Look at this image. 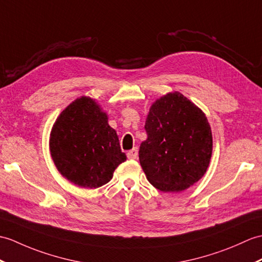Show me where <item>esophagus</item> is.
<instances>
[{
  "label": "esophagus",
  "instance_id": "obj_1",
  "mask_svg": "<svg viewBox=\"0 0 262 262\" xmlns=\"http://www.w3.org/2000/svg\"><path fill=\"white\" fill-rule=\"evenodd\" d=\"M127 157H128L129 160H136L138 157V149L137 147H134L133 149L128 150V153H127Z\"/></svg>",
  "mask_w": 262,
  "mask_h": 262
}]
</instances>
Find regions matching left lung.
I'll list each match as a JSON object with an SVG mask.
<instances>
[{
	"label": "left lung",
	"mask_w": 262,
	"mask_h": 262,
	"mask_svg": "<svg viewBox=\"0 0 262 262\" xmlns=\"http://www.w3.org/2000/svg\"><path fill=\"white\" fill-rule=\"evenodd\" d=\"M145 129L139 163L151 185L175 193L203 178L213 139L208 118L195 103L179 91L162 96L151 103Z\"/></svg>",
	"instance_id": "8db88e82"
}]
</instances>
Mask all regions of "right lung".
Returning a JSON list of instances; mask_svg holds the SVG:
<instances>
[{
    "label": "right lung",
    "instance_id": "right-lung-1",
    "mask_svg": "<svg viewBox=\"0 0 262 262\" xmlns=\"http://www.w3.org/2000/svg\"><path fill=\"white\" fill-rule=\"evenodd\" d=\"M49 148L59 173L84 188L105 185L126 161L107 113L87 96L77 98L60 113L52 126Z\"/></svg>",
    "mask_w": 262,
    "mask_h": 262
}]
</instances>
